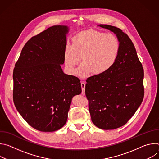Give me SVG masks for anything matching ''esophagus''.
Returning a JSON list of instances; mask_svg holds the SVG:
<instances>
[{"label": "esophagus", "mask_w": 159, "mask_h": 159, "mask_svg": "<svg viewBox=\"0 0 159 159\" xmlns=\"http://www.w3.org/2000/svg\"><path fill=\"white\" fill-rule=\"evenodd\" d=\"M81 87H82V94L85 95V84L84 82H81Z\"/></svg>", "instance_id": "esophagus-1"}]
</instances>
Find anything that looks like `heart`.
<instances>
[{"instance_id": "heart-1", "label": "heart", "mask_w": 159, "mask_h": 159, "mask_svg": "<svg viewBox=\"0 0 159 159\" xmlns=\"http://www.w3.org/2000/svg\"><path fill=\"white\" fill-rule=\"evenodd\" d=\"M120 52V43L115 34L86 30L74 36L72 44L65 47V65L68 72L74 75L82 57L84 63L78 71L80 76L84 77L91 71L94 74H101L115 63Z\"/></svg>"}]
</instances>
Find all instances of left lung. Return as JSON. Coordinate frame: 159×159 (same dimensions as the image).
<instances>
[{"instance_id":"8db88e82","label":"left lung","mask_w":159,"mask_h":159,"mask_svg":"<svg viewBox=\"0 0 159 159\" xmlns=\"http://www.w3.org/2000/svg\"><path fill=\"white\" fill-rule=\"evenodd\" d=\"M98 26L116 35L120 52L109 70L87 79L85 95L93 123L102 129H114L125 125L141 105L144 72L134 44L126 34L112 26Z\"/></svg>"}]
</instances>
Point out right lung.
I'll list each match as a JSON object with an SVG mask.
<instances>
[{
	"label": "right lung",
	"mask_w": 159,
	"mask_h": 159,
	"mask_svg": "<svg viewBox=\"0 0 159 159\" xmlns=\"http://www.w3.org/2000/svg\"><path fill=\"white\" fill-rule=\"evenodd\" d=\"M69 32V26L55 25L33 36L15 65L14 103L25 120L41 131L62 128L72 99L82 92L80 79L61 67Z\"/></svg>",
	"instance_id": "1"
}]
</instances>
